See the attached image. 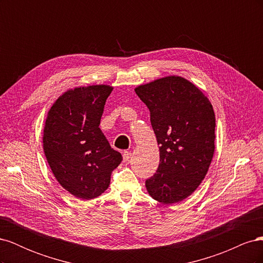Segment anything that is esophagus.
Wrapping results in <instances>:
<instances>
[{
    "label": "esophagus",
    "mask_w": 263,
    "mask_h": 263,
    "mask_svg": "<svg viewBox=\"0 0 263 263\" xmlns=\"http://www.w3.org/2000/svg\"><path fill=\"white\" fill-rule=\"evenodd\" d=\"M130 158H132V153H130V151H124V153H123L124 161H128Z\"/></svg>",
    "instance_id": "obj_1"
}]
</instances>
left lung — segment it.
<instances>
[{
    "label": "left lung",
    "mask_w": 263,
    "mask_h": 263,
    "mask_svg": "<svg viewBox=\"0 0 263 263\" xmlns=\"http://www.w3.org/2000/svg\"><path fill=\"white\" fill-rule=\"evenodd\" d=\"M150 112L160 163L146 181L149 195L162 204L192 194L205 178L215 150V114L203 92L170 76L135 89Z\"/></svg>",
    "instance_id": "1"
}]
</instances>
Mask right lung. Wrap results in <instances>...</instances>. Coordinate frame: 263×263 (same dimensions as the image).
Wrapping results in <instances>:
<instances>
[{
    "instance_id": "add662e5",
    "label": "right lung",
    "mask_w": 263,
    "mask_h": 263,
    "mask_svg": "<svg viewBox=\"0 0 263 263\" xmlns=\"http://www.w3.org/2000/svg\"><path fill=\"white\" fill-rule=\"evenodd\" d=\"M112 91L105 84L68 90L46 118L43 144L47 161L60 185L81 200L104 193L110 174L123 160L99 127Z\"/></svg>"
}]
</instances>
